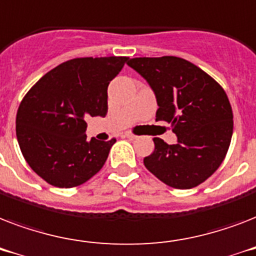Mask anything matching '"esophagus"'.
Instances as JSON below:
<instances>
[{"mask_svg":"<svg viewBox=\"0 0 256 256\" xmlns=\"http://www.w3.org/2000/svg\"><path fill=\"white\" fill-rule=\"evenodd\" d=\"M124 136H126V138H128V140H136V136H134V134H132V132H124Z\"/></svg>","mask_w":256,"mask_h":256,"instance_id":"obj_1","label":"esophagus"}]
</instances>
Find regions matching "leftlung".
I'll list each match as a JSON object with an SVG mask.
<instances>
[{"instance_id":"8db88e82","label":"left lung","mask_w":256,"mask_h":256,"mask_svg":"<svg viewBox=\"0 0 256 256\" xmlns=\"http://www.w3.org/2000/svg\"><path fill=\"white\" fill-rule=\"evenodd\" d=\"M128 65L156 94V120H166L176 136L168 144L154 138L156 148L144 164L174 188H192L214 174L232 136V110L218 82L194 64L172 56L132 58Z\"/></svg>"}]
</instances>
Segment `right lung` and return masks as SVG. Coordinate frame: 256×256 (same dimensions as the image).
<instances>
[{"label": "right lung", "mask_w": 256, "mask_h": 256, "mask_svg": "<svg viewBox=\"0 0 256 256\" xmlns=\"http://www.w3.org/2000/svg\"><path fill=\"white\" fill-rule=\"evenodd\" d=\"M128 57L76 58L30 88L16 118L28 164L56 187L80 186L102 168L116 140H88L85 118L108 114V86Z\"/></svg>", "instance_id": "right-lung-1"}]
</instances>
